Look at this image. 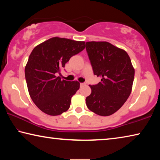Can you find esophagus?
I'll list each match as a JSON object with an SVG mask.
<instances>
[{"label":"esophagus","instance_id":"34e87169","mask_svg":"<svg viewBox=\"0 0 160 160\" xmlns=\"http://www.w3.org/2000/svg\"><path fill=\"white\" fill-rule=\"evenodd\" d=\"M80 87H82V86L85 85V83H80Z\"/></svg>","mask_w":160,"mask_h":160}]
</instances>
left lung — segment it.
I'll use <instances>...</instances> for the list:
<instances>
[{
    "label": "left lung",
    "mask_w": 160,
    "mask_h": 160,
    "mask_svg": "<svg viewBox=\"0 0 160 160\" xmlns=\"http://www.w3.org/2000/svg\"><path fill=\"white\" fill-rule=\"evenodd\" d=\"M86 51L94 74L101 78V82L90 85L87 107L96 114L110 116L131 94L135 75L131 58L125 51L107 42H86Z\"/></svg>",
    "instance_id": "8db88e82"
}]
</instances>
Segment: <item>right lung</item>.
<instances>
[{
	"label": "right lung",
	"mask_w": 160,
	"mask_h": 160,
	"mask_svg": "<svg viewBox=\"0 0 160 160\" xmlns=\"http://www.w3.org/2000/svg\"><path fill=\"white\" fill-rule=\"evenodd\" d=\"M85 48V42L53 37L32 50L25 66V79L29 95L42 112L58 116L69 109L80 83L61 80L57 75L72 56Z\"/></svg>",
	"instance_id": "add662e5"
}]
</instances>
